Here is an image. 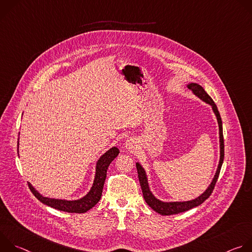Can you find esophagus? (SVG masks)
<instances>
[{
  "mask_svg": "<svg viewBox=\"0 0 252 252\" xmlns=\"http://www.w3.org/2000/svg\"><path fill=\"white\" fill-rule=\"evenodd\" d=\"M126 149L129 152H134L136 149H137V143L136 141L133 139V138H130V139H127L126 145H125Z\"/></svg>",
  "mask_w": 252,
  "mask_h": 252,
  "instance_id": "esophagus-1",
  "label": "esophagus"
}]
</instances>
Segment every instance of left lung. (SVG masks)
<instances>
[{
  "label": "left lung",
  "mask_w": 252,
  "mask_h": 252,
  "mask_svg": "<svg viewBox=\"0 0 252 252\" xmlns=\"http://www.w3.org/2000/svg\"><path fill=\"white\" fill-rule=\"evenodd\" d=\"M188 88L192 92L193 94H195L197 97H199L201 100H203L204 102L208 103L211 105L212 111L217 117L218 120V124H219V129H220V163L217 169V172L214 174V177L212 179L211 184L209 185V187L206 189V190L200 194L198 197L192 199V200H188V201H170V202H165V201H161L159 199H158L151 191L150 187H149V183H148V176L146 173L145 168L141 166V164H139L138 162L135 163L136 165V169H137V174H138V179H139V184L141 187V190H142V194H143V198H145L146 202L158 213L161 214V215H171V214H177L181 213L187 210H189L193 207H196L198 205H200L204 200H206L210 194L213 191V189L215 187V184L218 182V178L220 172V168L223 162V158H224V142H223V133H222V122H221V118L220 115V112L218 110L217 104L214 103V101L212 100V98L207 94V93L204 91V89L195 83H190L188 85Z\"/></svg>",
  "instance_id": "1"
}]
</instances>
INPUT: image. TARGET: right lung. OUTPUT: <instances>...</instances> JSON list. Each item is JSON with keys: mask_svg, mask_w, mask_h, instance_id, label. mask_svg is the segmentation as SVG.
<instances>
[{"mask_svg": "<svg viewBox=\"0 0 252 252\" xmlns=\"http://www.w3.org/2000/svg\"><path fill=\"white\" fill-rule=\"evenodd\" d=\"M19 145V141H18ZM19 150V149H18ZM120 150L116 147L110 149L106 153H104L97 160L95 165V175L94 179L93 187L90 191L82 198L76 200H65V199H57L43 196L38 190H35L32 186L29 184V188L32 194L37 197L41 202L47 204L55 209L65 211V212H73V213H84L93 208L100 199L101 192L104 185V181L106 177L107 167L111 162L119 156Z\"/></svg>", "mask_w": 252, "mask_h": 252, "instance_id": "add662e5", "label": "right lung"}]
</instances>
